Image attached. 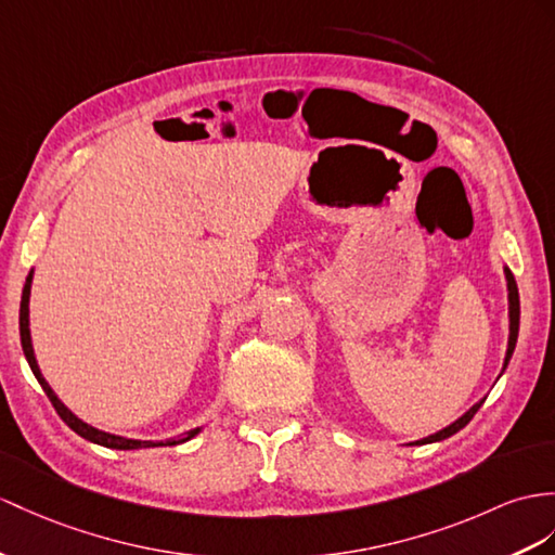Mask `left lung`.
Segmentation results:
<instances>
[{
  "label": "left lung",
  "instance_id": "obj_1",
  "mask_svg": "<svg viewBox=\"0 0 555 555\" xmlns=\"http://www.w3.org/2000/svg\"><path fill=\"white\" fill-rule=\"evenodd\" d=\"M504 275H506V289H508V346H506V358H504L502 374H504L506 364H508V360H511V356H513V350H516L518 327H520V299H518V285H516V278H513V273H511V270H508L506 266H504ZM502 374H499V376H502ZM482 402H485V398H482V400H478L476 404H473V408H470L468 412H464V414L459 416L456 422H452L450 426H444V428L436 430V434H430V436H426V438H422V440L408 442V444H428V442H440V440H444V438H450V436L459 434V430H462V428L470 422L473 414H476V412L480 410V404H482Z\"/></svg>",
  "mask_w": 555,
  "mask_h": 555
}]
</instances>
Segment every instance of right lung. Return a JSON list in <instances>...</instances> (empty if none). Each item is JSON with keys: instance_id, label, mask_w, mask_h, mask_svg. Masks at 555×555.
<instances>
[{"instance_id": "add662e5", "label": "right lung", "mask_w": 555, "mask_h": 555, "mask_svg": "<svg viewBox=\"0 0 555 555\" xmlns=\"http://www.w3.org/2000/svg\"><path fill=\"white\" fill-rule=\"evenodd\" d=\"M33 278H35V268L25 278V285H23V294H21V315H18V324H21V346H23V353L25 360H28L30 370L35 374V379L39 382V386L44 388L47 398L51 400L53 408H56L59 416L63 422L70 426L77 436H82L89 442H96L101 448H111V450H143V448H169V444H181L188 442L191 438H195L202 426L185 430L181 436H173V438H165V440H139V438H125V436H115V434H107V430H101L96 426H91L87 422H82L73 410H67L65 404L61 402V398L56 396V390L49 386V382L44 379L42 370H39L37 358H35V348H33V336H30V289H33Z\"/></svg>"}]
</instances>
